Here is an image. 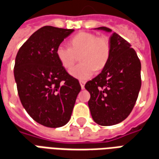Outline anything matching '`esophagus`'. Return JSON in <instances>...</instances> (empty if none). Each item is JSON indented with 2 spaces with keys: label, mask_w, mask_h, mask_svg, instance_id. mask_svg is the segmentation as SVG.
I'll return each mask as SVG.
<instances>
[{
  "label": "esophagus",
  "mask_w": 159,
  "mask_h": 159,
  "mask_svg": "<svg viewBox=\"0 0 159 159\" xmlns=\"http://www.w3.org/2000/svg\"><path fill=\"white\" fill-rule=\"evenodd\" d=\"M80 85H81L82 89H84V86H85V82H84V81H80Z\"/></svg>",
  "instance_id": "1"
}]
</instances>
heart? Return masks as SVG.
<instances>
[{
    "label": "heart",
    "instance_id": "1",
    "mask_svg": "<svg viewBox=\"0 0 159 159\" xmlns=\"http://www.w3.org/2000/svg\"><path fill=\"white\" fill-rule=\"evenodd\" d=\"M70 47L59 45L56 55L61 66L70 69L79 56L81 64L70 70V76L79 80H87L95 70H100L107 65L111 54V42L107 36H98L89 32H80L70 40Z\"/></svg>",
    "mask_w": 159,
    "mask_h": 159
}]
</instances>
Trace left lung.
Wrapping results in <instances>:
<instances>
[{
	"label": "left lung",
	"instance_id": "8db88e82",
	"mask_svg": "<svg viewBox=\"0 0 159 159\" xmlns=\"http://www.w3.org/2000/svg\"><path fill=\"white\" fill-rule=\"evenodd\" d=\"M95 30L111 32L107 27ZM111 54L102 71L85 84L93 121L111 126L128 117L136 102L141 86V65L136 52L116 32L110 37Z\"/></svg>",
	"mask_w": 159,
	"mask_h": 159
}]
</instances>
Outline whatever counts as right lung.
Here are the masks:
<instances>
[{
    "label": "right lung",
    "mask_w": 159,
    "mask_h": 159,
    "mask_svg": "<svg viewBox=\"0 0 159 159\" xmlns=\"http://www.w3.org/2000/svg\"><path fill=\"white\" fill-rule=\"evenodd\" d=\"M74 31L44 26L33 33L19 48L14 78L23 107L36 122L48 128L66 125L71 117L78 80L68 74L56 49Z\"/></svg>",
    "instance_id": "1"
}]
</instances>
